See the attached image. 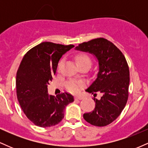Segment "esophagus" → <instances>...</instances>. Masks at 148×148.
<instances>
[{"label": "esophagus", "mask_w": 148, "mask_h": 148, "mask_svg": "<svg viewBox=\"0 0 148 148\" xmlns=\"http://www.w3.org/2000/svg\"><path fill=\"white\" fill-rule=\"evenodd\" d=\"M84 99L82 96H76L75 97V99H79V100H81Z\"/></svg>", "instance_id": "1"}]
</instances>
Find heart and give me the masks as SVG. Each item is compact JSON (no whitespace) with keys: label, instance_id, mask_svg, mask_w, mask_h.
<instances>
[{"label":"heart","instance_id":"b5f03b06","mask_svg":"<svg viewBox=\"0 0 148 148\" xmlns=\"http://www.w3.org/2000/svg\"><path fill=\"white\" fill-rule=\"evenodd\" d=\"M76 60L77 64H81L83 63H88L91 64V59L86 54H79L76 57ZM62 62H60L58 66L60 67ZM65 88L67 90L71 92L72 93H77L82 89L85 86V82L84 81H77V80H69L65 83Z\"/></svg>","mask_w":148,"mask_h":148}]
</instances>
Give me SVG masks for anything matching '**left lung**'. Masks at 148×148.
Instances as JSON below:
<instances>
[{"mask_svg":"<svg viewBox=\"0 0 148 148\" xmlns=\"http://www.w3.org/2000/svg\"><path fill=\"white\" fill-rule=\"evenodd\" d=\"M75 49L92 54L99 65L97 79L86 91L94 96L98 92L102 96L94 98V110L84 113V118L95 126H106L120 115L128 99L130 70L126 59L117 47L101 37L80 44Z\"/></svg>","mask_w":148,"mask_h":148,"instance_id":"1","label":"left lung"}]
</instances>
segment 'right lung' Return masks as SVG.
Instances as JSON below:
<instances>
[{
    "label": "right lung",
    "mask_w": 148,
    "mask_h": 148,
    "mask_svg": "<svg viewBox=\"0 0 148 148\" xmlns=\"http://www.w3.org/2000/svg\"><path fill=\"white\" fill-rule=\"evenodd\" d=\"M74 47L42 42L22 59L16 72V95L23 113L37 126L49 127L58 124L64 118V108L74 101L72 95H50L47 88L61 57Z\"/></svg>",
    "instance_id": "right-lung-1"
}]
</instances>
